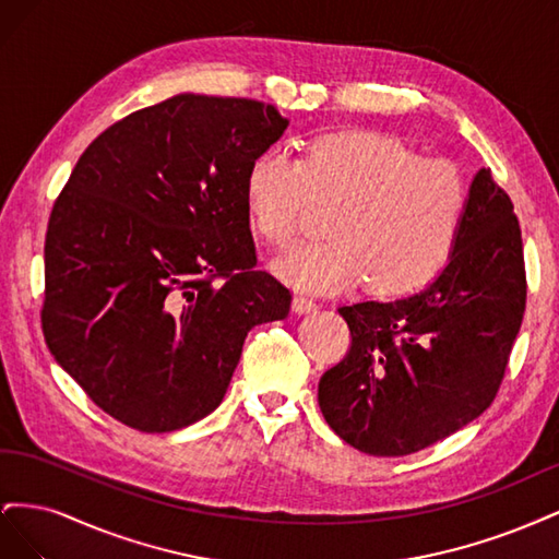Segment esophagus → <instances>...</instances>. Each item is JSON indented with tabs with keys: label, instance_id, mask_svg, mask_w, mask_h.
Wrapping results in <instances>:
<instances>
[{
	"label": "esophagus",
	"instance_id": "34e87169",
	"mask_svg": "<svg viewBox=\"0 0 559 559\" xmlns=\"http://www.w3.org/2000/svg\"><path fill=\"white\" fill-rule=\"evenodd\" d=\"M294 310H296L298 314H308V312H314V310H317V300H312V298H308V296L298 294V296L294 298Z\"/></svg>",
	"mask_w": 559,
	"mask_h": 559
}]
</instances>
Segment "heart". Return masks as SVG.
Here are the masks:
<instances>
[{"instance_id":"obj_1","label":"heart","mask_w":559,"mask_h":559,"mask_svg":"<svg viewBox=\"0 0 559 559\" xmlns=\"http://www.w3.org/2000/svg\"><path fill=\"white\" fill-rule=\"evenodd\" d=\"M312 200L337 205L331 240L300 242L275 259L298 292L333 294L368 280L380 294L411 292L441 273L468 210V179L450 158H421L396 138L333 132L302 158L265 148L245 179L249 224L270 245L289 242Z\"/></svg>"}]
</instances>
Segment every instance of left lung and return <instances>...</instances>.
I'll use <instances>...</instances> for the list:
<instances>
[{
  "mask_svg": "<svg viewBox=\"0 0 559 559\" xmlns=\"http://www.w3.org/2000/svg\"><path fill=\"white\" fill-rule=\"evenodd\" d=\"M524 302L518 216L483 167L450 263L427 289L337 310L352 343L319 380L321 415L345 443L376 456L443 441L492 405Z\"/></svg>",
  "mask_w": 559,
  "mask_h": 559,
  "instance_id": "8db88e82",
  "label": "left lung"
}]
</instances>
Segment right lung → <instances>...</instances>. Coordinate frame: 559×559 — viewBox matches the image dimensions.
Returning a JSON list of instances; mask_svg holds the SVG:
<instances>
[{
  "label": "right lung",
  "instance_id": "obj_1",
  "mask_svg": "<svg viewBox=\"0 0 559 559\" xmlns=\"http://www.w3.org/2000/svg\"><path fill=\"white\" fill-rule=\"evenodd\" d=\"M289 126L247 97L175 95L83 151L48 218L41 329L121 425L165 433L224 401L247 333L292 292L257 270L245 179Z\"/></svg>",
  "mask_w": 559,
  "mask_h": 559
}]
</instances>
